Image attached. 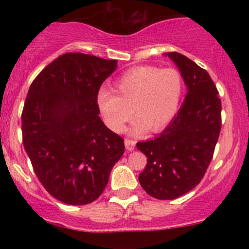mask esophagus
<instances>
[{
	"mask_svg": "<svg viewBox=\"0 0 249 249\" xmlns=\"http://www.w3.org/2000/svg\"><path fill=\"white\" fill-rule=\"evenodd\" d=\"M134 145H136V142L131 141V139H125V147H126L128 152L134 150Z\"/></svg>",
	"mask_w": 249,
	"mask_h": 249,
	"instance_id": "34e87169",
	"label": "esophagus"
}]
</instances>
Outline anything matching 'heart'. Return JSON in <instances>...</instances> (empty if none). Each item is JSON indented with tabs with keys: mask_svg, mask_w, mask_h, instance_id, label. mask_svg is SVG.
Instances as JSON below:
<instances>
[{
	"mask_svg": "<svg viewBox=\"0 0 249 249\" xmlns=\"http://www.w3.org/2000/svg\"><path fill=\"white\" fill-rule=\"evenodd\" d=\"M115 90L102 89L97 93V107L103 122L112 132H122L133 115L137 117L130 133L159 131L172 121L182 93V78L173 68L159 69L142 65L127 70L115 82Z\"/></svg>",
	"mask_w": 249,
	"mask_h": 249,
	"instance_id": "obj_1",
	"label": "heart"
}]
</instances>
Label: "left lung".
Masks as SVG:
<instances>
[{
    "instance_id": "8db88e82",
    "label": "left lung",
    "mask_w": 249,
    "mask_h": 249,
    "mask_svg": "<svg viewBox=\"0 0 249 249\" xmlns=\"http://www.w3.org/2000/svg\"><path fill=\"white\" fill-rule=\"evenodd\" d=\"M177 65L187 93L177 116L152 141L137 142L147 165L139 182L156 199L190 192L206 172L221 128V101L206 70L179 53H164Z\"/></svg>"
}]
</instances>
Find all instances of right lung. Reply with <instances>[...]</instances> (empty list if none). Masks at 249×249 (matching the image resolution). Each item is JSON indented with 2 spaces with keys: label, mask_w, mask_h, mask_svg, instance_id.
<instances>
[{
  "label": "right lung",
  "mask_w": 249,
  "mask_h": 249,
  "mask_svg": "<svg viewBox=\"0 0 249 249\" xmlns=\"http://www.w3.org/2000/svg\"><path fill=\"white\" fill-rule=\"evenodd\" d=\"M117 63L64 53L39 72L28 91L22 112L25 152L43 187L64 204L95 201L124 153V139L105 126L96 102Z\"/></svg>",
  "instance_id": "right-lung-1"
}]
</instances>
